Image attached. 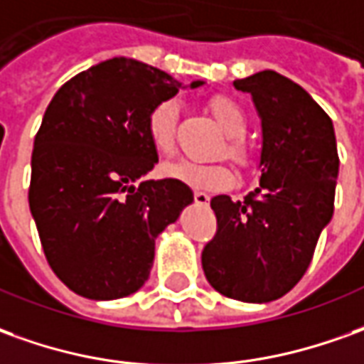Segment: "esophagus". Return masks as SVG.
I'll return each instance as SVG.
<instances>
[{
    "label": "esophagus",
    "instance_id": "1",
    "mask_svg": "<svg viewBox=\"0 0 364 364\" xmlns=\"http://www.w3.org/2000/svg\"><path fill=\"white\" fill-rule=\"evenodd\" d=\"M194 200H196L198 206H208L210 204V196L206 192H194Z\"/></svg>",
    "mask_w": 364,
    "mask_h": 364
}]
</instances>
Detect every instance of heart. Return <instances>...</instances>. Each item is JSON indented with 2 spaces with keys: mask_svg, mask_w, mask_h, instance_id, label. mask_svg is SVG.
<instances>
[{
  "mask_svg": "<svg viewBox=\"0 0 364 364\" xmlns=\"http://www.w3.org/2000/svg\"><path fill=\"white\" fill-rule=\"evenodd\" d=\"M208 107L212 110L214 119L222 127L225 134L230 136L225 142V156L234 160L235 164L245 166L250 160V150L240 136H244L247 130V117L244 109L230 97L218 95L212 97ZM178 105L176 99H166L158 102L154 109L150 110L146 119V132L152 142V146L158 154L170 156L176 146V122H178ZM162 174L178 182H184L188 186L202 188V190H225L234 184V170L224 162H194V160H176L162 168Z\"/></svg>",
  "mask_w": 364,
  "mask_h": 364,
  "instance_id": "heart-1",
  "label": "heart"
}]
</instances>
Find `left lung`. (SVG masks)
Instances as JSON below:
<instances>
[{
	"label": "left lung",
	"mask_w": 364,
	"mask_h": 364,
	"mask_svg": "<svg viewBox=\"0 0 364 364\" xmlns=\"http://www.w3.org/2000/svg\"><path fill=\"white\" fill-rule=\"evenodd\" d=\"M234 87L252 95L262 119V178L244 200L212 198L218 230L202 267L225 297L267 303L299 283L333 218L337 140L329 114L279 73H255Z\"/></svg>",
	"instance_id": "1"
}]
</instances>
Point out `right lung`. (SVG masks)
I'll list each match as a JSON object with an SVG mask.
<instances>
[{
	"label": "right lung",
	"instance_id": "add662e5",
	"mask_svg": "<svg viewBox=\"0 0 364 364\" xmlns=\"http://www.w3.org/2000/svg\"><path fill=\"white\" fill-rule=\"evenodd\" d=\"M180 87L156 67L114 57L75 75L45 110L29 208L47 262L77 295L107 301L139 291L154 240L194 200L172 178L140 182L158 162L150 110Z\"/></svg>",
	"mask_w": 364,
	"mask_h": 364
}]
</instances>
